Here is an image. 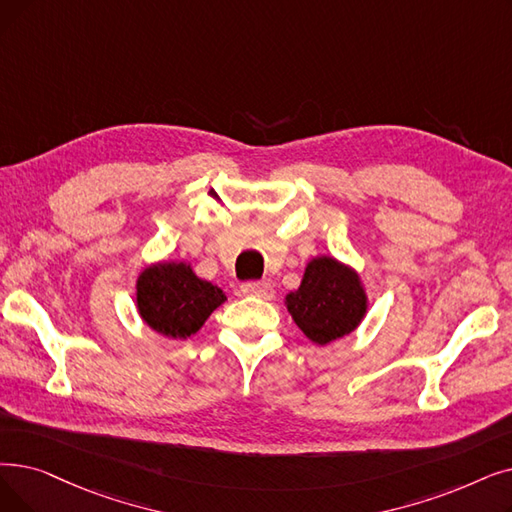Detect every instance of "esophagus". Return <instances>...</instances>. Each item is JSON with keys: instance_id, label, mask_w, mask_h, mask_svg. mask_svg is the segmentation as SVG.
Instances as JSON below:
<instances>
[{"instance_id": "34e87169", "label": "esophagus", "mask_w": 512, "mask_h": 512, "mask_svg": "<svg viewBox=\"0 0 512 512\" xmlns=\"http://www.w3.org/2000/svg\"><path fill=\"white\" fill-rule=\"evenodd\" d=\"M242 295H249V297H257V299H272L274 297V286L268 280H253V282H244L240 286Z\"/></svg>"}]
</instances>
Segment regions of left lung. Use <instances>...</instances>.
<instances>
[{
  "mask_svg": "<svg viewBox=\"0 0 512 512\" xmlns=\"http://www.w3.org/2000/svg\"><path fill=\"white\" fill-rule=\"evenodd\" d=\"M286 309L303 335L328 345L358 328L368 309L360 276L332 257L307 263L301 286L286 295Z\"/></svg>",
  "mask_w": 512,
  "mask_h": 512,
  "instance_id": "left-lung-1",
  "label": "left lung"
}]
</instances>
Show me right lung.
Here are the masks:
<instances>
[{
  "instance_id": "1",
  "label": "right lung",
  "mask_w": 512,
  "mask_h": 512,
  "mask_svg": "<svg viewBox=\"0 0 512 512\" xmlns=\"http://www.w3.org/2000/svg\"><path fill=\"white\" fill-rule=\"evenodd\" d=\"M136 291L142 320L169 339L194 335L226 301L219 286L198 278L184 261L150 265L138 276Z\"/></svg>"
}]
</instances>
